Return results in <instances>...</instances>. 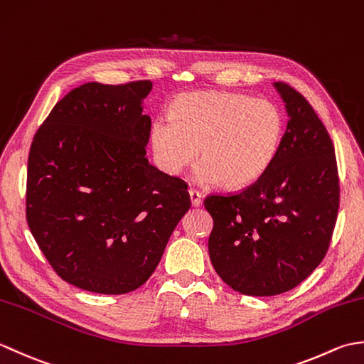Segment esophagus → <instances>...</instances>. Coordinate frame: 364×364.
<instances>
[{
  "instance_id": "esophagus-1",
  "label": "esophagus",
  "mask_w": 364,
  "mask_h": 364,
  "mask_svg": "<svg viewBox=\"0 0 364 364\" xmlns=\"http://www.w3.org/2000/svg\"><path fill=\"white\" fill-rule=\"evenodd\" d=\"M189 196H191V203L192 206H200V203H202V194L194 188L189 189Z\"/></svg>"
}]
</instances>
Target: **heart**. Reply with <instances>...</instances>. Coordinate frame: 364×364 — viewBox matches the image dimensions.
<instances>
[{
	"instance_id": "heart-1",
	"label": "heart",
	"mask_w": 364,
	"mask_h": 364,
	"mask_svg": "<svg viewBox=\"0 0 364 364\" xmlns=\"http://www.w3.org/2000/svg\"><path fill=\"white\" fill-rule=\"evenodd\" d=\"M172 117H156L150 141L159 164L178 175L200 154L196 170L202 184L237 189L267 172L280 149L283 115L269 100L223 90L189 92L178 97Z\"/></svg>"
}]
</instances>
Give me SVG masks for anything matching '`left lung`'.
Here are the masks:
<instances>
[{"mask_svg":"<svg viewBox=\"0 0 364 364\" xmlns=\"http://www.w3.org/2000/svg\"><path fill=\"white\" fill-rule=\"evenodd\" d=\"M288 127L272 166L237 194L210 196L208 241L215 272L245 296L296 288L326 257L339 208L335 146L311 105L274 82Z\"/></svg>","mask_w":364,"mask_h":364,"instance_id":"left-lung-1","label":"left lung"}]
</instances>
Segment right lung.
Segmentation results:
<instances>
[{
  "label": "right lung",
  "mask_w": 364,
  "mask_h": 364,
  "mask_svg": "<svg viewBox=\"0 0 364 364\" xmlns=\"http://www.w3.org/2000/svg\"><path fill=\"white\" fill-rule=\"evenodd\" d=\"M150 81L87 82L56 103L28 158L26 220L56 274L125 294L149 280L191 208L188 184L151 166Z\"/></svg>",
  "instance_id": "add662e5"
}]
</instances>
